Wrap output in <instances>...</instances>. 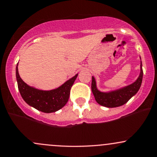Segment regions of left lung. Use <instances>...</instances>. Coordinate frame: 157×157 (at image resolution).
<instances>
[{"mask_svg":"<svg viewBox=\"0 0 157 157\" xmlns=\"http://www.w3.org/2000/svg\"><path fill=\"white\" fill-rule=\"evenodd\" d=\"M141 59V58H140ZM143 78L142 63L141 60L140 65V74L138 78L130 85L123 87L117 90H110L109 92H102L98 90L97 87V82L94 76H92L91 90L96 101L99 105L107 108L119 107L126 103L133 96L139 91L141 85Z\"/></svg>","mask_w":157,"mask_h":157,"instance_id":"8db88e82","label":"left lung"}]
</instances>
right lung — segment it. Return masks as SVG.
Wrapping results in <instances>:
<instances>
[{
    "instance_id": "obj_1",
    "label": "right lung",
    "mask_w": 157,
    "mask_h": 157,
    "mask_svg": "<svg viewBox=\"0 0 157 157\" xmlns=\"http://www.w3.org/2000/svg\"><path fill=\"white\" fill-rule=\"evenodd\" d=\"M16 75L18 90L25 102L30 106L45 113L57 112L67 104L70 97V89L78 76V74H76L60 87L53 90H43L27 85L21 78L18 74V63Z\"/></svg>"
}]
</instances>
